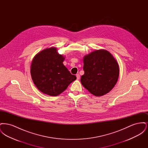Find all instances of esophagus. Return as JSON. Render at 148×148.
Wrapping results in <instances>:
<instances>
[{"instance_id": "1", "label": "esophagus", "mask_w": 148, "mask_h": 148, "mask_svg": "<svg viewBox=\"0 0 148 148\" xmlns=\"http://www.w3.org/2000/svg\"><path fill=\"white\" fill-rule=\"evenodd\" d=\"M76 77H77V80H79L80 79V75L79 74H77L76 75Z\"/></svg>"}]
</instances>
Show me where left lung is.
<instances>
[{"label": "left lung", "mask_w": 148, "mask_h": 148, "mask_svg": "<svg viewBox=\"0 0 148 148\" xmlns=\"http://www.w3.org/2000/svg\"><path fill=\"white\" fill-rule=\"evenodd\" d=\"M84 74L81 83L92 95L100 97L108 93L116 84L119 67L117 61L107 50H96L85 56Z\"/></svg>", "instance_id": "1"}]
</instances>
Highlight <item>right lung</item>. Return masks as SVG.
I'll list each match as a JSON object with an SVG mask.
<instances>
[{"instance_id": "add662e5", "label": "right lung", "mask_w": 148, "mask_h": 148, "mask_svg": "<svg viewBox=\"0 0 148 148\" xmlns=\"http://www.w3.org/2000/svg\"><path fill=\"white\" fill-rule=\"evenodd\" d=\"M64 59L54 47L42 50L33 58L31 76L35 86L42 93L57 96L76 80V76L64 65Z\"/></svg>"}]
</instances>
